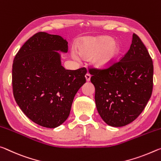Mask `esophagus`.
<instances>
[{
  "label": "esophagus",
  "instance_id": "34e87169",
  "mask_svg": "<svg viewBox=\"0 0 161 161\" xmlns=\"http://www.w3.org/2000/svg\"><path fill=\"white\" fill-rule=\"evenodd\" d=\"M85 77H86L87 82H89V81H90V80H91V75L89 74V73H87V74H86Z\"/></svg>",
  "mask_w": 161,
  "mask_h": 161
}]
</instances>
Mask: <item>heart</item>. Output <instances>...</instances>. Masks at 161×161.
<instances>
[{"label": "heart", "instance_id": "1", "mask_svg": "<svg viewBox=\"0 0 161 161\" xmlns=\"http://www.w3.org/2000/svg\"><path fill=\"white\" fill-rule=\"evenodd\" d=\"M76 50L71 52L75 60L91 58V63L96 68H106L113 64L120 53V46L110 36L85 37L76 44Z\"/></svg>", "mask_w": 161, "mask_h": 161}]
</instances>
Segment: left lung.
<instances>
[{
    "instance_id": "1",
    "label": "left lung",
    "mask_w": 161,
    "mask_h": 161,
    "mask_svg": "<svg viewBox=\"0 0 161 161\" xmlns=\"http://www.w3.org/2000/svg\"><path fill=\"white\" fill-rule=\"evenodd\" d=\"M96 89L95 101L102 119L108 125L121 127L136 120L151 98L153 64L146 47L133 33L130 49L105 69L90 68Z\"/></svg>"
}]
</instances>
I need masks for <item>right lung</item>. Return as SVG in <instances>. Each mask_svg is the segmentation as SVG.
Listing matches in <instances>:
<instances>
[{
	"label": "right lung",
	"instance_id": "right-lung-1",
	"mask_svg": "<svg viewBox=\"0 0 161 161\" xmlns=\"http://www.w3.org/2000/svg\"><path fill=\"white\" fill-rule=\"evenodd\" d=\"M57 51L68 52L66 40L37 33L15 55L12 69L18 105L33 122L50 128L66 120L76 93L86 81V68L65 70Z\"/></svg>",
	"mask_w": 161,
	"mask_h": 161
}]
</instances>
